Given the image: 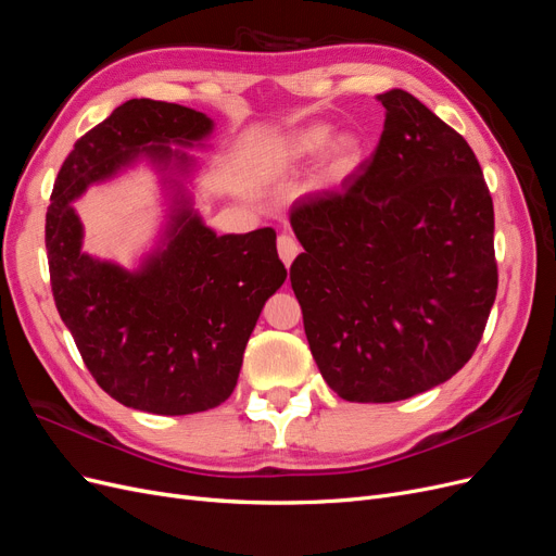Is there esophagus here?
Here are the masks:
<instances>
[{
    "mask_svg": "<svg viewBox=\"0 0 556 556\" xmlns=\"http://www.w3.org/2000/svg\"><path fill=\"white\" fill-rule=\"evenodd\" d=\"M278 255L285 266H290L299 255V243L290 237V233H280L278 237Z\"/></svg>",
    "mask_w": 556,
    "mask_h": 556,
    "instance_id": "1",
    "label": "esophagus"
}]
</instances>
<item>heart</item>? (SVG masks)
Wrapping results in <instances>:
<instances>
[{"label":"heart","mask_w":556,"mask_h":556,"mask_svg":"<svg viewBox=\"0 0 556 556\" xmlns=\"http://www.w3.org/2000/svg\"><path fill=\"white\" fill-rule=\"evenodd\" d=\"M329 125H308L285 137L276 150L274 162L278 166H290L315 160L325 153V174L331 180H343L357 169L364 157V143L355 131H343L333 140Z\"/></svg>","instance_id":"b5f03b06"}]
</instances>
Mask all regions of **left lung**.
<instances>
[{"mask_svg": "<svg viewBox=\"0 0 556 556\" xmlns=\"http://www.w3.org/2000/svg\"><path fill=\"white\" fill-rule=\"evenodd\" d=\"M371 162L290 211V268L319 374L345 401L392 403L450 380L494 306V204L462 134L406 90L378 94Z\"/></svg>", "mask_w": 556, "mask_h": 556, "instance_id": "left-lung-1", "label": "left lung"}]
</instances>
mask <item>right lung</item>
Wrapping results in <instances>:
<instances>
[{"mask_svg":"<svg viewBox=\"0 0 556 556\" xmlns=\"http://www.w3.org/2000/svg\"><path fill=\"white\" fill-rule=\"evenodd\" d=\"M213 121L155 99H129L74 143L46 213L50 288L66 329L102 390L127 408L190 415L220 406L239 380L257 317L288 268L271 227L217 233L172 178L174 206L160 245L137 271L83 252L74 201L139 157L188 176Z\"/></svg>","mask_w":556,"mask_h":556,"instance_id":"add662e5","label":"right lung"}]
</instances>
